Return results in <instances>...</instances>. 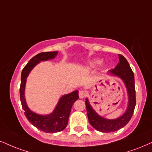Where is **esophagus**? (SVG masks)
Instances as JSON below:
<instances>
[{
  "label": "esophagus",
  "mask_w": 152,
  "mask_h": 152,
  "mask_svg": "<svg viewBox=\"0 0 152 152\" xmlns=\"http://www.w3.org/2000/svg\"><path fill=\"white\" fill-rule=\"evenodd\" d=\"M86 96H87V93H86L85 91L80 90L79 91V96H80V99L84 98V97H85Z\"/></svg>",
  "instance_id": "esophagus-1"
}]
</instances>
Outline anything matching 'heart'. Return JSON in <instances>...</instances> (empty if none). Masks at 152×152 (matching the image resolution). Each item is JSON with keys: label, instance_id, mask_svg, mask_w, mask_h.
<instances>
[{"label": "heart", "instance_id": "obj_1", "mask_svg": "<svg viewBox=\"0 0 152 152\" xmlns=\"http://www.w3.org/2000/svg\"><path fill=\"white\" fill-rule=\"evenodd\" d=\"M101 63V61H99V60H96V61H94V64L95 65H98V64H100Z\"/></svg>", "mask_w": 152, "mask_h": 152}]
</instances>
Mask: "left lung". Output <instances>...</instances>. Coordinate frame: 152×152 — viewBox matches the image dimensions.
Here are the masks:
<instances>
[{"label": "left lung", "mask_w": 152, "mask_h": 152, "mask_svg": "<svg viewBox=\"0 0 152 152\" xmlns=\"http://www.w3.org/2000/svg\"><path fill=\"white\" fill-rule=\"evenodd\" d=\"M119 63L114 69L108 71L113 75L121 78L127 88L128 94V106L126 111L118 118L109 120L104 118L96 113L89 104L88 99H86L85 104L87 116L91 126L102 132H111L118 130L126 125L133 114L136 105L135 87H134V73L128 61L123 56L118 54Z\"/></svg>", "instance_id": "1"}]
</instances>
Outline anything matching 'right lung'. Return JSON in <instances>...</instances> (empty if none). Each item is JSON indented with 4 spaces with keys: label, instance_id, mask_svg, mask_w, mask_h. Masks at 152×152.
I'll return each mask as SVG.
<instances>
[{
    "label": "right lung",
    "instance_id": "1",
    "mask_svg": "<svg viewBox=\"0 0 152 152\" xmlns=\"http://www.w3.org/2000/svg\"><path fill=\"white\" fill-rule=\"evenodd\" d=\"M57 54L58 51L43 52L37 54L28 62L22 70L21 74L20 95L22 107L24 110V115L31 124L40 130L47 133L61 132L66 128L72 105L79 99L78 91L76 90L68 94L63 95L60 99L55 109L50 114L39 115L31 111L27 106L24 97V89L27 77L35 65L41 61L54 58Z\"/></svg>",
    "mask_w": 152,
    "mask_h": 152
}]
</instances>
